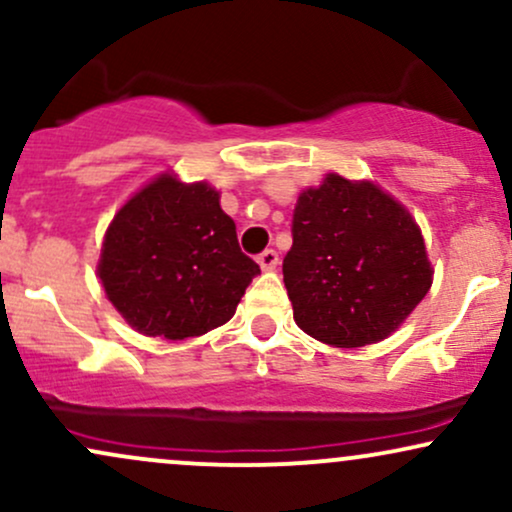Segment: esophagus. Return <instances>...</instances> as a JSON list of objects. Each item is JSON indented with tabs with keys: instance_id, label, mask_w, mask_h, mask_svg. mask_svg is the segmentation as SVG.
<instances>
[{
	"instance_id": "34e87169",
	"label": "esophagus",
	"mask_w": 512,
	"mask_h": 512,
	"mask_svg": "<svg viewBox=\"0 0 512 512\" xmlns=\"http://www.w3.org/2000/svg\"><path fill=\"white\" fill-rule=\"evenodd\" d=\"M257 264L264 269V272H272L276 269V264H279V252L276 250H264L260 257H257Z\"/></svg>"
}]
</instances>
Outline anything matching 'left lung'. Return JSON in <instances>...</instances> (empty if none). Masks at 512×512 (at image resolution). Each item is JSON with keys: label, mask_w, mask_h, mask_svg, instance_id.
<instances>
[{"label": "left lung", "mask_w": 512, "mask_h": 512, "mask_svg": "<svg viewBox=\"0 0 512 512\" xmlns=\"http://www.w3.org/2000/svg\"><path fill=\"white\" fill-rule=\"evenodd\" d=\"M284 284L305 334L354 349L399 330L431 289L433 264L402 202L373 180L327 173L298 195Z\"/></svg>", "instance_id": "8db88e82"}]
</instances>
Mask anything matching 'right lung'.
<instances>
[{
    "instance_id": "right-lung-1",
    "label": "right lung",
    "mask_w": 512,
    "mask_h": 512,
    "mask_svg": "<svg viewBox=\"0 0 512 512\" xmlns=\"http://www.w3.org/2000/svg\"><path fill=\"white\" fill-rule=\"evenodd\" d=\"M96 274L132 330L178 342L226 325L260 264L240 252L221 192L166 170L115 211Z\"/></svg>"
}]
</instances>
